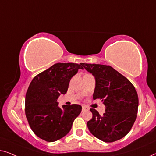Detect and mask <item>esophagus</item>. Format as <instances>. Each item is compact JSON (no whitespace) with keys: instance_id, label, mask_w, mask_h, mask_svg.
<instances>
[{"instance_id":"obj_1","label":"esophagus","mask_w":156,"mask_h":156,"mask_svg":"<svg viewBox=\"0 0 156 156\" xmlns=\"http://www.w3.org/2000/svg\"><path fill=\"white\" fill-rule=\"evenodd\" d=\"M89 108L87 107V106H82V112H87V111H89Z\"/></svg>"}]
</instances>
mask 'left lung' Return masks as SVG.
Listing matches in <instances>:
<instances>
[{
	"instance_id": "obj_1",
	"label": "left lung",
	"mask_w": 156,
	"mask_h": 156,
	"mask_svg": "<svg viewBox=\"0 0 156 156\" xmlns=\"http://www.w3.org/2000/svg\"><path fill=\"white\" fill-rule=\"evenodd\" d=\"M95 79L93 99H101L106 106L100 115L90 108L93 116L87 122L89 131L102 141H116L130 131L137 117L138 97L135 87L124 76L108 65L82 63Z\"/></svg>"
}]
</instances>
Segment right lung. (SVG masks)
I'll return each instance as SVG.
<instances>
[{
    "mask_svg": "<svg viewBox=\"0 0 156 156\" xmlns=\"http://www.w3.org/2000/svg\"><path fill=\"white\" fill-rule=\"evenodd\" d=\"M81 65V64H80ZM76 63H57L33 78L25 96V115L31 129L48 142L70 131L82 111L79 104L58 106L57 99L67 93L69 81L82 67Z\"/></svg>",
    "mask_w": 156,
    "mask_h": 156,
    "instance_id": "1",
    "label": "right lung"
}]
</instances>
